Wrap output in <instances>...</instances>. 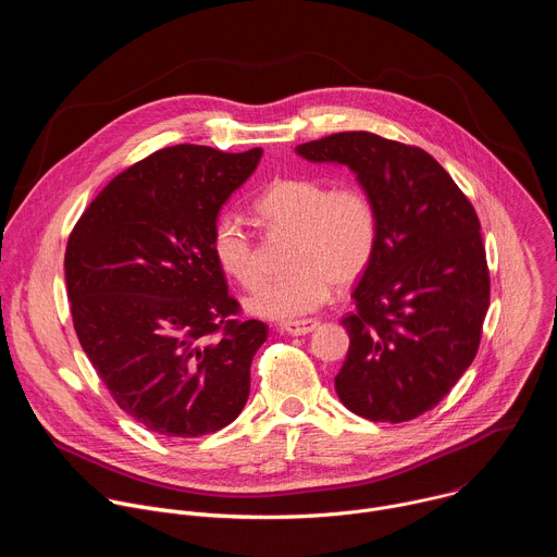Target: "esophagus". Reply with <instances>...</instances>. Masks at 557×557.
<instances>
[{
  "instance_id": "1",
  "label": "esophagus",
  "mask_w": 557,
  "mask_h": 557,
  "mask_svg": "<svg viewBox=\"0 0 557 557\" xmlns=\"http://www.w3.org/2000/svg\"><path fill=\"white\" fill-rule=\"evenodd\" d=\"M317 326H320V322L317 320H299V322H286V324H280V333H286V335H308L312 333Z\"/></svg>"
}]
</instances>
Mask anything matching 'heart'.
<instances>
[{
  "label": "heart",
  "mask_w": 557,
  "mask_h": 557,
  "mask_svg": "<svg viewBox=\"0 0 557 557\" xmlns=\"http://www.w3.org/2000/svg\"><path fill=\"white\" fill-rule=\"evenodd\" d=\"M269 228L293 235V273L262 284L247 308L267 320H297L320 308L335 286L357 282L372 262L379 243V215L372 198L355 185L295 176L271 183L256 200ZM211 249L220 269L245 288H256L262 271L245 220L222 213Z\"/></svg>",
  "instance_id": "obj_1"
}]
</instances>
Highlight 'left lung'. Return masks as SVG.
Instances as JSON below:
<instances>
[{
    "label": "left lung",
    "mask_w": 557,
    "mask_h": 557,
    "mask_svg": "<svg viewBox=\"0 0 557 557\" xmlns=\"http://www.w3.org/2000/svg\"><path fill=\"white\" fill-rule=\"evenodd\" d=\"M310 163L346 165L372 198L379 243L342 324V404L368 421L404 423L443 401L481 344L490 271L481 222L434 158L370 132L297 145Z\"/></svg>",
    "instance_id": "obj_1"
}]
</instances>
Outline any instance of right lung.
<instances>
[{
	"label": "right lung",
	"mask_w": 557,
	"mask_h": 557,
	"mask_svg": "<svg viewBox=\"0 0 557 557\" xmlns=\"http://www.w3.org/2000/svg\"><path fill=\"white\" fill-rule=\"evenodd\" d=\"M262 147L158 149L78 218L65 286L82 348L121 410L168 438L218 432L243 412L269 329L240 312L211 235Z\"/></svg>",
	"instance_id": "1"
}]
</instances>
